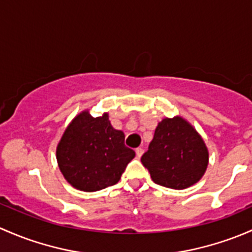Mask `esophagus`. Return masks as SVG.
<instances>
[{
	"label": "esophagus",
	"mask_w": 252,
	"mask_h": 252,
	"mask_svg": "<svg viewBox=\"0 0 252 252\" xmlns=\"http://www.w3.org/2000/svg\"><path fill=\"white\" fill-rule=\"evenodd\" d=\"M143 153H144L143 148H137V149H136V155H137V158H141L142 155H143Z\"/></svg>",
	"instance_id": "1"
}]
</instances>
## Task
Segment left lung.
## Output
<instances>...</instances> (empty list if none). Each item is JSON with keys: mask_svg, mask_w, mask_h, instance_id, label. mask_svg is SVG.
I'll return each mask as SVG.
<instances>
[{"mask_svg": "<svg viewBox=\"0 0 252 252\" xmlns=\"http://www.w3.org/2000/svg\"><path fill=\"white\" fill-rule=\"evenodd\" d=\"M141 161L157 184L184 189L203 177L209 153L198 132L186 120L164 119Z\"/></svg>", "mask_w": 252, "mask_h": 252, "instance_id": "8db88e82", "label": "left lung"}]
</instances>
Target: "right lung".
<instances>
[{"mask_svg": "<svg viewBox=\"0 0 252 252\" xmlns=\"http://www.w3.org/2000/svg\"><path fill=\"white\" fill-rule=\"evenodd\" d=\"M134 152L124 132L113 128L108 114L93 118L84 111L64 132L57 160L65 180L76 189L97 191L119 182Z\"/></svg>", "mask_w": 252, "mask_h": 252, "instance_id": "right-lung-1", "label": "right lung"}]
</instances>
